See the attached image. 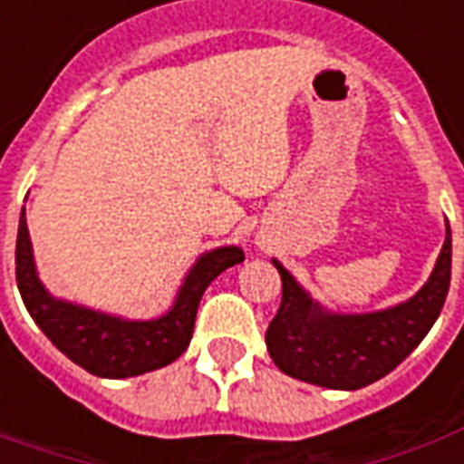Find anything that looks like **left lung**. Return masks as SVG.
Wrapping results in <instances>:
<instances>
[{
    "label": "left lung",
    "mask_w": 464,
    "mask_h": 464,
    "mask_svg": "<svg viewBox=\"0 0 464 464\" xmlns=\"http://www.w3.org/2000/svg\"><path fill=\"white\" fill-rule=\"evenodd\" d=\"M283 301L266 331V345L281 372L328 390H360L398 368L438 321L452 268V233L425 285L412 298L370 313H335L313 298L278 258Z\"/></svg>",
    "instance_id": "obj_1"
}]
</instances>
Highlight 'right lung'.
I'll use <instances>...</instances> for the list:
<instances>
[{
	"label": "right lung",
	"mask_w": 464,
	"mask_h": 464,
	"mask_svg": "<svg viewBox=\"0 0 464 464\" xmlns=\"http://www.w3.org/2000/svg\"><path fill=\"white\" fill-rule=\"evenodd\" d=\"M243 258L246 256L238 246H218L201 253L183 276L169 311L149 321H131L56 298L46 291L36 273L26 213L22 208L16 233V285L29 315L66 358L96 378L121 380L159 370L179 358L191 343L203 291L226 268L243 263Z\"/></svg>",
	"instance_id": "1"
}]
</instances>
